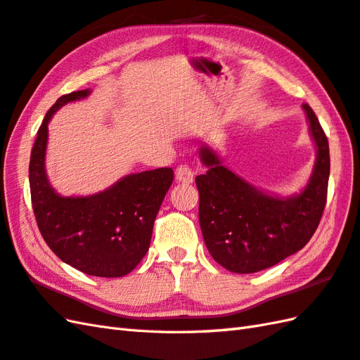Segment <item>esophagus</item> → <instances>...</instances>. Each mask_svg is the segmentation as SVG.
Listing matches in <instances>:
<instances>
[{
  "label": "esophagus",
  "mask_w": 360,
  "mask_h": 360,
  "mask_svg": "<svg viewBox=\"0 0 360 360\" xmlns=\"http://www.w3.org/2000/svg\"><path fill=\"white\" fill-rule=\"evenodd\" d=\"M174 176H176V181L181 184H191L193 182V172L188 165H178L176 172H174Z\"/></svg>",
  "instance_id": "esophagus-1"
}]
</instances>
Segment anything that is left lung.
Segmentation results:
<instances>
[{"label": "left lung", "instance_id": "8db88e82", "mask_svg": "<svg viewBox=\"0 0 360 360\" xmlns=\"http://www.w3.org/2000/svg\"><path fill=\"white\" fill-rule=\"evenodd\" d=\"M317 147L314 170L300 195L274 198L236 176L210 147H200L208 167L196 176L199 224L208 252L233 273H256L295 255L311 239L327 204L330 147L313 108L304 104Z\"/></svg>", "mask_w": 360, "mask_h": 360}]
</instances>
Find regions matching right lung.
Returning <instances> with one entry per match:
<instances>
[{"mask_svg": "<svg viewBox=\"0 0 360 360\" xmlns=\"http://www.w3.org/2000/svg\"><path fill=\"white\" fill-rule=\"evenodd\" d=\"M87 95L89 90H78L58 98L38 129L29 164L32 208L41 236L61 261L90 276L121 278L148 252L156 214L174 174L162 167L129 174L94 196L58 195L44 170L47 124L61 105Z\"/></svg>", "mask_w": 360, "mask_h": 360, "instance_id": "obj_1", "label": "right lung"}]
</instances>
